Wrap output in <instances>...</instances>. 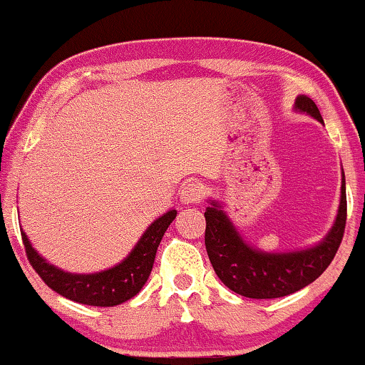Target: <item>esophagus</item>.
<instances>
[{
    "instance_id": "obj_1",
    "label": "esophagus",
    "mask_w": 365,
    "mask_h": 365,
    "mask_svg": "<svg viewBox=\"0 0 365 365\" xmlns=\"http://www.w3.org/2000/svg\"><path fill=\"white\" fill-rule=\"evenodd\" d=\"M202 186L199 182H187L186 186L181 189V199L184 202H199L202 199Z\"/></svg>"
}]
</instances>
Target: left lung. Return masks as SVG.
Wrapping results in <instances>:
<instances>
[{
    "label": "left lung",
    "instance_id": "8db88e82",
    "mask_svg": "<svg viewBox=\"0 0 365 365\" xmlns=\"http://www.w3.org/2000/svg\"><path fill=\"white\" fill-rule=\"evenodd\" d=\"M296 108L322 121L316 103L299 96ZM341 206L336 224L327 237L312 249L271 254L252 249L242 241L221 206L211 202L206 209V251L217 277L236 294L251 299H276L297 292L316 281L329 267L344 237L347 221L346 181H342Z\"/></svg>",
    "mask_w": 365,
    "mask_h": 365
}]
</instances>
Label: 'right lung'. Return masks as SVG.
<instances>
[{"label":"right lung","instance_id":"1","mask_svg":"<svg viewBox=\"0 0 365 365\" xmlns=\"http://www.w3.org/2000/svg\"><path fill=\"white\" fill-rule=\"evenodd\" d=\"M176 217V211H169L156 219L139 239L138 246L121 264L96 274H69L51 266L29 244L21 231L24 251L29 264L48 287L74 302L96 307H113L136 296L151 274L159 242Z\"/></svg>","mask_w":365,"mask_h":365}]
</instances>
